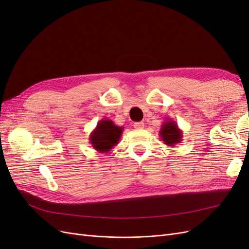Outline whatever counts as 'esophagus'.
Segmentation results:
<instances>
[{"instance_id": "1", "label": "esophagus", "mask_w": 249, "mask_h": 249, "mask_svg": "<svg viewBox=\"0 0 249 249\" xmlns=\"http://www.w3.org/2000/svg\"><path fill=\"white\" fill-rule=\"evenodd\" d=\"M134 127H135V129H137V130H141V129H143V127H144V123H143V122L135 123Z\"/></svg>"}]
</instances>
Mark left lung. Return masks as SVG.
<instances>
[{
  "label": "left lung",
  "mask_w": 249,
  "mask_h": 249,
  "mask_svg": "<svg viewBox=\"0 0 249 249\" xmlns=\"http://www.w3.org/2000/svg\"><path fill=\"white\" fill-rule=\"evenodd\" d=\"M159 135L164 141V144L168 146H175L178 143H180L183 138V132L179 129L175 120L169 118L162 124Z\"/></svg>",
  "instance_id": "8db88e82"
}]
</instances>
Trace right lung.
Returning <instances> with one entry per match:
<instances>
[{
    "label": "right lung",
    "instance_id": "add662e5",
    "mask_svg": "<svg viewBox=\"0 0 249 249\" xmlns=\"http://www.w3.org/2000/svg\"><path fill=\"white\" fill-rule=\"evenodd\" d=\"M123 132L124 126L116 125L111 119L104 118L97 123L95 129L90 133V144L97 152L106 154L117 144Z\"/></svg>",
    "mask_w": 249,
    "mask_h": 249
}]
</instances>
